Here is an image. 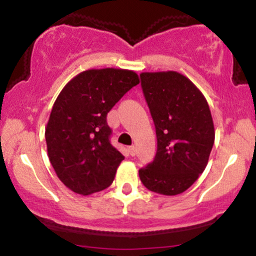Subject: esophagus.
Listing matches in <instances>:
<instances>
[{
	"instance_id": "esophagus-1",
	"label": "esophagus",
	"mask_w": 256,
	"mask_h": 256,
	"mask_svg": "<svg viewBox=\"0 0 256 256\" xmlns=\"http://www.w3.org/2000/svg\"><path fill=\"white\" fill-rule=\"evenodd\" d=\"M128 152H130L131 156H134V155H136V146H128Z\"/></svg>"
}]
</instances>
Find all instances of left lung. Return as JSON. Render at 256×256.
I'll list each match as a JSON object with an SVG mask.
<instances>
[{
	"mask_svg": "<svg viewBox=\"0 0 256 256\" xmlns=\"http://www.w3.org/2000/svg\"><path fill=\"white\" fill-rule=\"evenodd\" d=\"M140 85L158 140L152 162L140 170L150 192L173 196L184 192L204 171L214 144L210 106L185 76L174 71L144 72Z\"/></svg>",
	"mask_w": 256,
	"mask_h": 256,
	"instance_id": "1",
	"label": "left lung"
}]
</instances>
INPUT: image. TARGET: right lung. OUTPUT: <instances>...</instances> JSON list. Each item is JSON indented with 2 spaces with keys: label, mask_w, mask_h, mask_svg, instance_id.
I'll use <instances>...</instances> for the list:
<instances>
[{
  "label": "right lung",
  "mask_w": 256,
  "mask_h": 256,
  "mask_svg": "<svg viewBox=\"0 0 256 256\" xmlns=\"http://www.w3.org/2000/svg\"><path fill=\"white\" fill-rule=\"evenodd\" d=\"M138 83L137 73L128 70H88L58 96L46 128V150L72 192L90 195L113 183L124 155L112 146L107 114Z\"/></svg>",
  "instance_id": "add662e5"
}]
</instances>
